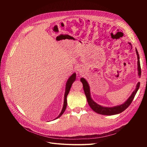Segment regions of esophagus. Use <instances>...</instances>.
Returning <instances> with one entry per match:
<instances>
[{"label":"esophagus","mask_w":147,"mask_h":147,"mask_svg":"<svg viewBox=\"0 0 147 147\" xmlns=\"http://www.w3.org/2000/svg\"><path fill=\"white\" fill-rule=\"evenodd\" d=\"M77 70L78 71V72H80V70H81V68L80 67H78L77 68Z\"/></svg>","instance_id":"esophagus-1"}]
</instances>
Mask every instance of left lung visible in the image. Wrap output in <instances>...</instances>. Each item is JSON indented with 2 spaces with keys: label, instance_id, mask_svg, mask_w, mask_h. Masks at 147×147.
<instances>
[{
  "label": "left lung",
  "instance_id": "left-lung-1",
  "mask_svg": "<svg viewBox=\"0 0 147 147\" xmlns=\"http://www.w3.org/2000/svg\"><path fill=\"white\" fill-rule=\"evenodd\" d=\"M136 53L137 55V65H138V74H139V76L141 75V68H140V61H139V55L138 51L136 49ZM80 81L83 83V90L84 92V94L86 95L87 101L88 102L89 105L90 106V107L92 109V110H94L95 112L101 114V115H116L123 112L124 110H125L129 106L132 102L133 99H134V97L136 94V93L139 90V86H140V82L137 83L136 90L132 92L131 96L129 97L128 99L124 102V104L120 105L113 107H102L100 105H98L96 104V102L93 100L91 97L90 94V88L89 86V84L86 80L84 78H82L80 79Z\"/></svg>",
  "mask_w": 147,
  "mask_h": 147
}]
</instances>
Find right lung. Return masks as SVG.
I'll return each instance as SVG.
<instances>
[{"label":"right lung","instance_id":"1","mask_svg":"<svg viewBox=\"0 0 147 147\" xmlns=\"http://www.w3.org/2000/svg\"><path fill=\"white\" fill-rule=\"evenodd\" d=\"M75 78H76V74L74 73L70 77V78L68 79L67 82L66 83V86H65V94H64V105H63V109H62L61 112L60 113V114L59 115V116L57 117L56 119L58 118L59 117H60L64 113V112H65V109H66V107L67 104V96L69 92L70 91V88L72 86V83L75 82Z\"/></svg>","mask_w":147,"mask_h":147}]
</instances>
